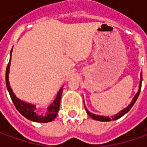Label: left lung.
<instances>
[{
	"label": "left lung",
	"instance_id": "1",
	"mask_svg": "<svg viewBox=\"0 0 147 147\" xmlns=\"http://www.w3.org/2000/svg\"><path fill=\"white\" fill-rule=\"evenodd\" d=\"M142 74H141V79H140V83H139V89H138V92H137V94L134 96V97H133V100H132V102L130 103V105H128V106H127L125 109H123V110H122L121 111H119L117 115L114 116H111V117H107V116H102V115H95V114H92V113H91V112H89L88 110V109L85 107V109H86V111H87V113L88 114V115L90 116L92 119H93L95 120H98V121H102V122H109L111 121V120H116V119H119V118H121L122 116H123L126 113H127L130 109L133 107V105L135 104V102H136V100H137V99L138 98V96L139 94H140V92H141V88H142Z\"/></svg>",
	"mask_w": 147,
	"mask_h": 147
}]
</instances>
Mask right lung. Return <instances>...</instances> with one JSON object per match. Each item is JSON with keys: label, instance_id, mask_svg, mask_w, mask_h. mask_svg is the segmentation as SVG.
Listing matches in <instances>:
<instances>
[{"label": "right lung", "instance_id": "obj_1", "mask_svg": "<svg viewBox=\"0 0 147 147\" xmlns=\"http://www.w3.org/2000/svg\"><path fill=\"white\" fill-rule=\"evenodd\" d=\"M12 53V50L10 51V56ZM10 60L11 58L9 59L7 68H6V72H5V82H6V87L8 90L9 96L11 97V100L13 103L15 105L17 110L20 112L23 116H24L26 119L31 120V121L37 122V123H48L54 120L55 117L57 116V114L59 110V105H60V100H61V96H62V92H63V88L59 91V92L56 96V98L55 99L53 103L51 105L47 108V112L45 115H38L36 112V105L32 104L27 103L24 100H21L13 92L12 89L9 86V66H10Z\"/></svg>", "mask_w": 147, "mask_h": 147}]
</instances>
